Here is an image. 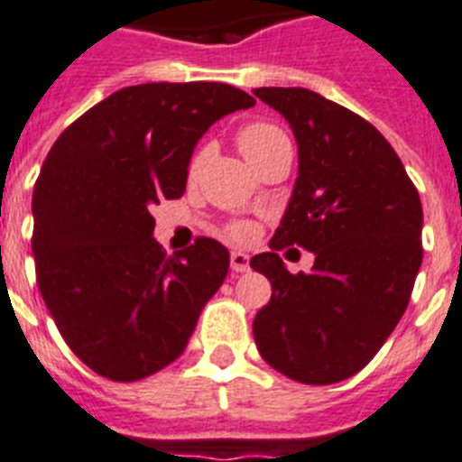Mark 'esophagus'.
<instances>
[{
  "label": "esophagus",
  "mask_w": 462,
  "mask_h": 462,
  "mask_svg": "<svg viewBox=\"0 0 462 462\" xmlns=\"http://www.w3.org/2000/svg\"><path fill=\"white\" fill-rule=\"evenodd\" d=\"M230 267L232 273H249V255L242 254V251H232Z\"/></svg>",
  "instance_id": "34e87169"
}]
</instances>
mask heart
Returning <instances> with one entry per match:
<instances>
[{
  "label": "heart",
  "mask_w": 462,
  "mask_h": 462,
  "mask_svg": "<svg viewBox=\"0 0 462 462\" xmlns=\"http://www.w3.org/2000/svg\"><path fill=\"white\" fill-rule=\"evenodd\" d=\"M282 143H289V135L284 134L282 126L267 122V119H255V122L244 124L242 129L237 131V147L244 157L249 159L251 164H255L263 154H267L273 147L282 145ZM201 162H204V150L189 159V176H197V171L201 169ZM249 225L246 223H232L227 227V235L232 239H246L249 237Z\"/></svg>",
  "instance_id": "1"
}]
</instances>
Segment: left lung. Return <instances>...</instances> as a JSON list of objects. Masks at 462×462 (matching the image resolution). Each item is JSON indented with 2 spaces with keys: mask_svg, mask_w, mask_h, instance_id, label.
Segmentation results:
<instances>
[{
  "mask_svg": "<svg viewBox=\"0 0 462 462\" xmlns=\"http://www.w3.org/2000/svg\"><path fill=\"white\" fill-rule=\"evenodd\" d=\"M291 124L298 178L267 254L251 258L273 284L254 319L258 352L305 385L362 371L394 331L422 263L416 185L383 134L310 88H255ZM303 245L313 273L291 275L277 250Z\"/></svg>",
  "mask_w": 462,
  "mask_h": 462,
  "instance_id": "left-lung-1",
  "label": "left lung"
}]
</instances>
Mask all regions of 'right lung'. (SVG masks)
Masks as SVG:
<instances>
[{
  "mask_svg": "<svg viewBox=\"0 0 462 462\" xmlns=\"http://www.w3.org/2000/svg\"><path fill=\"white\" fill-rule=\"evenodd\" d=\"M255 100L220 81L138 84L100 100L49 150L34 183L37 284L68 347L107 381L183 355L230 254L197 237L166 255L150 208L183 197L195 145Z\"/></svg>",
  "mask_w": 462,
  "mask_h": 462,
  "instance_id": "1",
  "label": "right lung"
}]
</instances>
